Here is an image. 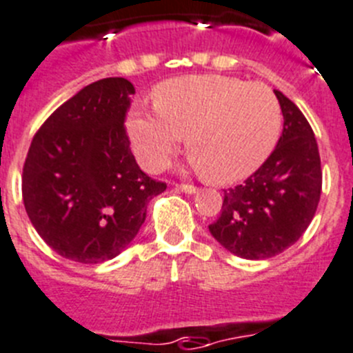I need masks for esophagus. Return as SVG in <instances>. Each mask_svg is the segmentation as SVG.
I'll return each instance as SVG.
<instances>
[{
	"instance_id": "1",
	"label": "esophagus",
	"mask_w": 353,
	"mask_h": 353,
	"mask_svg": "<svg viewBox=\"0 0 353 353\" xmlns=\"http://www.w3.org/2000/svg\"><path fill=\"white\" fill-rule=\"evenodd\" d=\"M177 190H181V192L188 193V195H193V193H196V188L193 186V184H176Z\"/></svg>"
}]
</instances>
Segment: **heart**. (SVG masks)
I'll list each match as a JSON object with an SVG mask.
<instances>
[{"mask_svg": "<svg viewBox=\"0 0 353 353\" xmlns=\"http://www.w3.org/2000/svg\"><path fill=\"white\" fill-rule=\"evenodd\" d=\"M154 111L136 104L128 134L137 158L158 170L186 136L196 169L212 183L251 176L275 150L282 110L273 90L221 74H190L158 85Z\"/></svg>", "mask_w": 353, "mask_h": 353, "instance_id": "1", "label": "heart"}]
</instances>
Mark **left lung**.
<instances>
[{"mask_svg": "<svg viewBox=\"0 0 353 353\" xmlns=\"http://www.w3.org/2000/svg\"><path fill=\"white\" fill-rule=\"evenodd\" d=\"M284 130L266 161L242 184L225 190L221 216L209 232L232 254L268 259L305 233L321 200L322 169L305 114L275 90Z\"/></svg>", "mask_w": 353, "mask_h": 353, "instance_id": "obj_1", "label": "left lung"}]
</instances>
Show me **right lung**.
<instances>
[{"label": "right lung", "mask_w": 353, "mask_h": 353, "mask_svg": "<svg viewBox=\"0 0 353 353\" xmlns=\"http://www.w3.org/2000/svg\"><path fill=\"white\" fill-rule=\"evenodd\" d=\"M134 92L125 78L94 81L32 137L22 199L38 235L62 258L113 259L141 230L148 202L165 192L130 151L123 123Z\"/></svg>", "instance_id": "1"}]
</instances>
